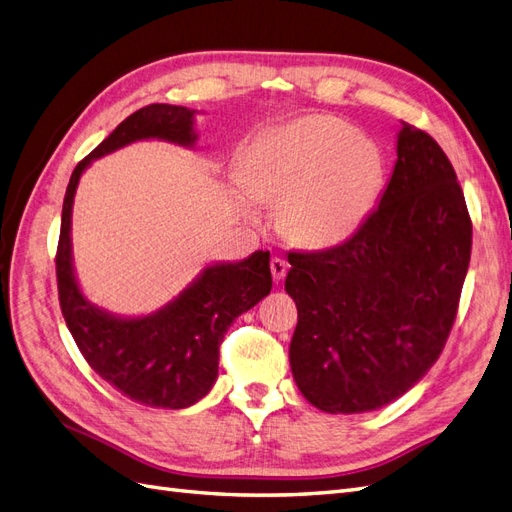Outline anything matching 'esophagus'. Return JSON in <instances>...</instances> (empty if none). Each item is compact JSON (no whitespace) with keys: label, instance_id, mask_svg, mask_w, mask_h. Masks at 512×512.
I'll list each match as a JSON object with an SVG mask.
<instances>
[{"label":"esophagus","instance_id":"1","mask_svg":"<svg viewBox=\"0 0 512 512\" xmlns=\"http://www.w3.org/2000/svg\"><path fill=\"white\" fill-rule=\"evenodd\" d=\"M271 273L275 282H282L288 273V262L284 258H271Z\"/></svg>","mask_w":512,"mask_h":512}]
</instances>
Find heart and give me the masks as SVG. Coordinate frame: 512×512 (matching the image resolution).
<instances>
[{
    "label": "heart",
    "mask_w": 512,
    "mask_h": 512,
    "mask_svg": "<svg viewBox=\"0 0 512 512\" xmlns=\"http://www.w3.org/2000/svg\"><path fill=\"white\" fill-rule=\"evenodd\" d=\"M382 183L380 147L339 117L316 113L260 134L247 149L239 190L254 220V200L280 205L277 224L290 241L329 250L359 232Z\"/></svg>",
    "instance_id": "1"
}]
</instances>
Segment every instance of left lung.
<instances>
[{"label":"left lung","instance_id":"left-lung-1","mask_svg":"<svg viewBox=\"0 0 512 512\" xmlns=\"http://www.w3.org/2000/svg\"><path fill=\"white\" fill-rule=\"evenodd\" d=\"M470 250L453 164L401 123L393 175L359 232L327 252L288 254L299 309L290 369L309 404L361 414L408 393L451 333Z\"/></svg>","mask_w":512,"mask_h":512}]
</instances>
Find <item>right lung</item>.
Segmentation results:
<instances>
[{"instance_id":"obj_1","label":"right lung","mask_w":512,"mask_h":512,"mask_svg":"<svg viewBox=\"0 0 512 512\" xmlns=\"http://www.w3.org/2000/svg\"><path fill=\"white\" fill-rule=\"evenodd\" d=\"M196 115L185 106L149 104L123 119L76 164L61 209L55 260L61 314L91 369L121 395L149 408H188L213 389L220 344L230 324L271 292L269 252L215 260L156 312L121 316L91 303L79 284L72 256V207L83 173L108 153L138 141L194 149Z\"/></svg>"}]
</instances>
